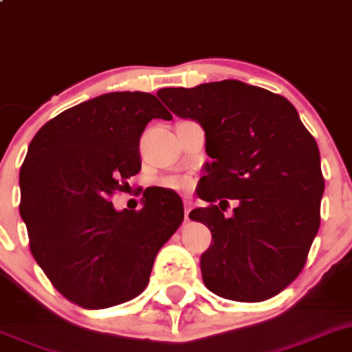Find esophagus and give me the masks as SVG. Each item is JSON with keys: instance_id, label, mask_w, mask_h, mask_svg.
Returning a JSON list of instances; mask_svg holds the SVG:
<instances>
[{"instance_id": "esophagus-1", "label": "esophagus", "mask_w": 352, "mask_h": 352, "mask_svg": "<svg viewBox=\"0 0 352 352\" xmlns=\"http://www.w3.org/2000/svg\"><path fill=\"white\" fill-rule=\"evenodd\" d=\"M184 206H186V220H189V213L192 210V199L190 197H184Z\"/></svg>"}]
</instances>
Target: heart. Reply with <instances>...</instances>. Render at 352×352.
Here are the masks:
<instances>
[{"mask_svg": "<svg viewBox=\"0 0 352 352\" xmlns=\"http://www.w3.org/2000/svg\"><path fill=\"white\" fill-rule=\"evenodd\" d=\"M190 179H187V177H172V179L166 180V186L170 187V189H177V190H184V189H189L190 187Z\"/></svg>", "mask_w": 352, "mask_h": 352, "instance_id": "b5f03b06", "label": "heart"}]
</instances>
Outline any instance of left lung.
Instances as JSON below:
<instances>
[{"label": "left lung", "instance_id": "left-lung-1", "mask_svg": "<svg viewBox=\"0 0 352 352\" xmlns=\"http://www.w3.org/2000/svg\"><path fill=\"white\" fill-rule=\"evenodd\" d=\"M180 118L199 122L206 165L197 196L208 201L190 220L213 244L201 256L213 294L241 302L274 298L296 280L320 228L325 180L315 138L280 94L221 80L156 93ZM228 199H237L230 217Z\"/></svg>", "mask_w": 352, "mask_h": 352}]
</instances>
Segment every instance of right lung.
I'll use <instances>...</instances> for the list:
<instances>
[{
	"label": "right lung",
	"instance_id": "1",
	"mask_svg": "<svg viewBox=\"0 0 352 352\" xmlns=\"http://www.w3.org/2000/svg\"><path fill=\"white\" fill-rule=\"evenodd\" d=\"M153 118H172L153 94H103L51 118L29 144L20 217L30 252L53 287L82 308L138 298L184 220L182 199L163 187L146 189L138 211L111 203L141 170L139 139Z\"/></svg>",
	"mask_w": 352,
	"mask_h": 352
}]
</instances>
